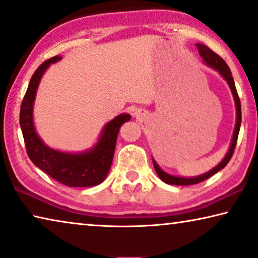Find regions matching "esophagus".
I'll return each mask as SVG.
<instances>
[{"label":"esophagus","instance_id":"obj_1","mask_svg":"<svg viewBox=\"0 0 258 258\" xmlns=\"http://www.w3.org/2000/svg\"><path fill=\"white\" fill-rule=\"evenodd\" d=\"M140 114H141V111L140 110H137L136 112H134V115H136V117H139Z\"/></svg>","mask_w":258,"mask_h":258}]
</instances>
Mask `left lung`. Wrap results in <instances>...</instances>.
I'll return each instance as SVG.
<instances>
[{
  "mask_svg": "<svg viewBox=\"0 0 258 258\" xmlns=\"http://www.w3.org/2000/svg\"><path fill=\"white\" fill-rule=\"evenodd\" d=\"M197 46H198L199 53H200V56L202 57V59L206 63V65H208L209 68L213 69V70L219 72V74L223 77L224 81L228 83V85H229V88L231 90V93H233V97H234L235 107H236V124H235L233 138H231V143H230L229 150H228L226 157L222 159V161H221L219 165H216L213 169L208 170L207 173L201 174V175L193 176V177H182V176L170 175V174L166 173L165 170H162L160 167H159V165L157 164V161H155L154 159H152V160H153L155 172H157L159 177H160V179L164 181V182L168 183V184H175V186H188V184H197L199 182H201V181H205V180L208 179V177L213 176L214 174L220 172L221 169H223L224 167L227 166L228 162H229L231 157H233L235 146H236V143H237L239 127H241V120H242L241 101H239L236 88H235L234 78H233V76H231V71H230L229 67H228L227 63L222 59V58H221L219 55H216V53L214 51H212V50H210L208 46L200 44V43H198Z\"/></svg>",
  "mask_w": 258,
  "mask_h": 258,
  "instance_id": "left-lung-1",
  "label": "left lung"
}]
</instances>
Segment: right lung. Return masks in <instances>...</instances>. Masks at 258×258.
Masks as SVG:
<instances>
[{
    "label": "right lung",
    "mask_w": 258,
    "mask_h": 258,
    "mask_svg": "<svg viewBox=\"0 0 258 258\" xmlns=\"http://www.w3.org/2000/svg\"><path fill=\"white\" fill-rule=\"evenodd\" d=\"M60 59V56H55L39 65L32 75L22 101L20 125L27 153L35 166L65 186H97L107 176L113 160L119 128L124 122L130 120L131 115L121 113L108 121L101 131L97 143L91 148L79 153L53 150L45 145L36 132L34 125V104L39 82L44 72L50 65Z\"/></svg>",
    "instance_id": "right-lung-1"
}]
</instances>
